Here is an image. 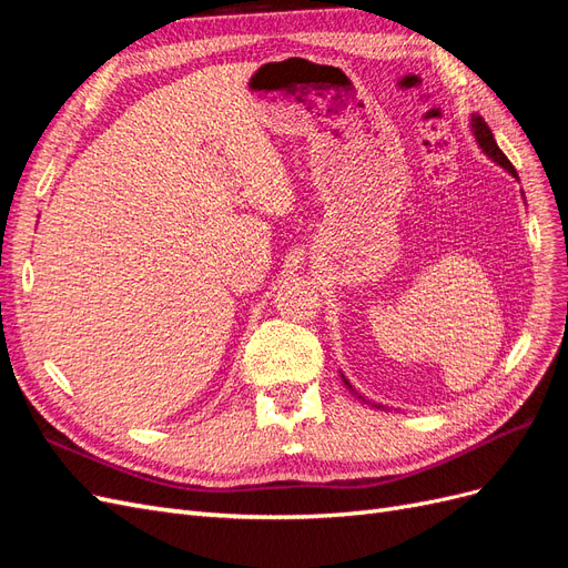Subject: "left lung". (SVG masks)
I'll use <instances>...</instances> for the list:
<instances>
[{
  "label": "left lung",
  "instance_id": "1",
  "mask_svg": "<svg viewBox=\"0 0 568 568\" xmlns=\"http://www.w3.org/2000/svg\"><path fill=\"white\" fill-rule=\"evenodd\" d=\"M471 134H474V140H476V144H478V149L486 153V156L493 161V163H497L500 168H505L507 173L514 178V180H519V175H517V170H514V165L509 163V159L505 156V153L500 151V146H497V142H495V136H493V130L488 128V123L484 118H480L478 113H471ZM524 194V192H521ZM341 379H343V384H346V388H351V393L353 395H357L359 400L363 403H367V405H372V407H376V409H382L384 405H376V403H369V400H365L363 395H359L353 386H351V382L346 379V376H343V372H341Z\"/></svg>",
  "mask_w": 568,
  "mask_h": 568
}]
</instances>
